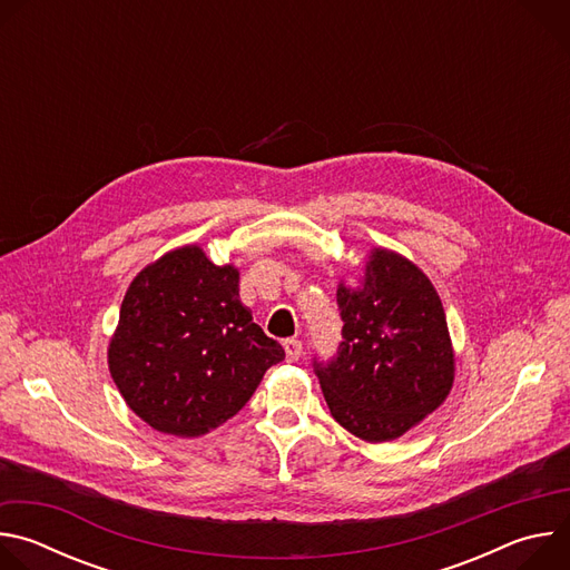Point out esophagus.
<instances>
[{
  "label": "esophagus",
  "mask_w": 570,
  "mask_h": 570,
  "mask_svg": "<svg viewBox=\"0 0 570 570\" xmlns=\"http://www.w3.org/2000/svg\"><path fill=\"white\" fill-rule=\"evenodd\" d=\"M284 350H286V358L288 361H297L302 356V343L297 338H286L284 341Z\"/></svg>",
  "instance_id": "34e87169"
}]
</instances>
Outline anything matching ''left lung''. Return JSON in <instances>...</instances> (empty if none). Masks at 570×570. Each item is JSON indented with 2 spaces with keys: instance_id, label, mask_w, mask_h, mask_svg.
I'll return each instance as SVG.
<instances>
[{
  "instance_id": "1",
  "label": "left lung",
  "mask_w": 570,
  "mask_h": 570,
  "mask_svg": "<svg viewBox=\"0 0 570 570\" xmlns=\"http://www.w3.org/2000/svg\"><path fill=\"white\" fill-rule=\"evenodd\" d=\"M343 341L313 356L332 417L367 442H387L446 399L453 350L446 315L429 277L387 250H374L361 291L341 284Z\"/></svg>"
}]
</instances>
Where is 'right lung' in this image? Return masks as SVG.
Segmentation results:
<instances>
[{
	"instance_id": "add662e5",
	"label": "right lung",
	"mask_w": 570,
	"mask_h": 570,
	"mask_svg": "<svg viewBox=\"0 0 570 570\" xmlns=\"http://www.w3.org/2000/svg\"><path fill=\"white\" fill-rule=\"evenodd\" d=\"M284 356L240 304L236 268L212 264L196 246L132 279L108 350L130 411L178 438L205 435L234 417Z\"/></svg>"
}]
</instances>
